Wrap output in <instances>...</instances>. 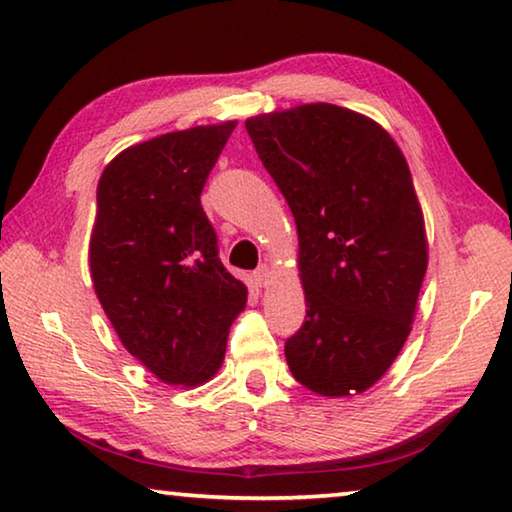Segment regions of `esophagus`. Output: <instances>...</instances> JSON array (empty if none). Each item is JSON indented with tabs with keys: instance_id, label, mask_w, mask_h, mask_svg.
<instances>
[{
	"instance_id": "1",
	"label": "esophagus",
	"mask_w": 512,
	"mask_h": 512,
	"mask_svg": "<svg viewBox=\"0 0 512 512\" xmlns=\"http://www.w3.org/2000/svg\"><path fill=\"white\" fill-rule=\"evenodd\" d=\"M254 281L258 283V286H267V283H270L272 281V270H270V267H267V265H261V267H258V270L254 272Z\"/></svg>"
}]
</instances>
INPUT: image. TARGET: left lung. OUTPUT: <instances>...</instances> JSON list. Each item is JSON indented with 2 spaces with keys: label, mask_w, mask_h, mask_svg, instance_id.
<instances>
[{
  "label": "left lung",
  "mask_w": 512,
  "mask_h": 512,
  "mask_svg": "<svg viewBox=\"0 0 512 512\" xmlns=\"http://www.w3.org/2000/svg\"><path fill=\"white\" fill-rule=\"evenodd\" d=\"M245 127L297 224L308 311L286 342L290 372L322 397L365 392L404 347L429 265L406 158L370 117L333 104Z\"/></svg>",
  "instance_id": "1"
}]
</instances>
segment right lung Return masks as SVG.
Wrapping results in <instances>:
<instances>
[{
    "mask_svg": "<svg viewBox=\"0 0 512 512\" xmlns=\"http://www.w3.org/2000/svg\"><path fill=\"white\" fill-rule=\"evenodd\" d=\"M233 129L222 122L140 142L97 186L92 286L124 349L170 385H201L220 370L247 304L199 199Z\"/></svg>",
    "mask_w": 512,
    "mask_h": 512,
    "instance_id": "right-lung-1",
    "label": "right lung"
}]
</instances>
